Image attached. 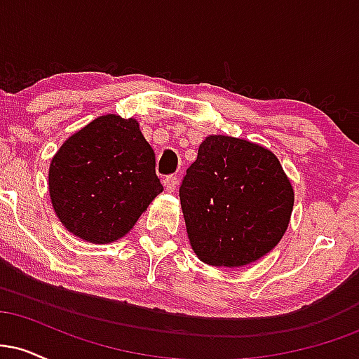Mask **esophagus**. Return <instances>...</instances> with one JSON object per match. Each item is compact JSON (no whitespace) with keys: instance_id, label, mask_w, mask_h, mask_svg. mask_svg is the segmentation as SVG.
Wrapping results in <instances>:
<instances>
[{"instance_id":"obj_1","label":"esophagus","mask_w":359,"mask_h":359,"mask_svg":"<svg viewBox=\"0 0 359 359\" xmlns=\"http://www.w3.org/2000/svg\"><path fill=\"white\" fill-rule=\"evenodd\" d=\"M163 185H165V189L168 192H174L177 189V185H179V179H177L175 175H167L165 180H163Z\"/></svg>"}]
</instances>
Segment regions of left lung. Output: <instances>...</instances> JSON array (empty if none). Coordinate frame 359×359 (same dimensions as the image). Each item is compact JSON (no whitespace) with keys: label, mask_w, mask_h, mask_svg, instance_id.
<instances>
[{"label":"left lung","mask_w":359,"mask_h":359,"mask_svg":"<svg viewBox=\"0 0 359 359\" xmlns=\"http://www.w3.org/2000/svg\"><path fill=\"white\" fill-rule=\"evenodd\" d=\"M192 250L214 266H243L278 245L294 189L278 158L246 140L212 135L179 189Z\"/></svg>","instance_id":"8db88e82"}]
</instances>
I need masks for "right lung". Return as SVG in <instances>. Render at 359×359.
Masks as SVG:
<instances>
[{"label": "right lung", "instance_id": "right-lung-1", "mask_svg": "<svg viewBox=\"0 0 359 359\" xmlns=\"http://www.w3.org/2000/svg\"><path fill=\"white\" fill-rule=\"evenodd\" d=\"M48 191L69 231L104 245L133 228L163 185L138 123L106 114L60 147L48 170Z\"/></svg>", "mask_w": 359, "mask_h": 359}]
</instances>
